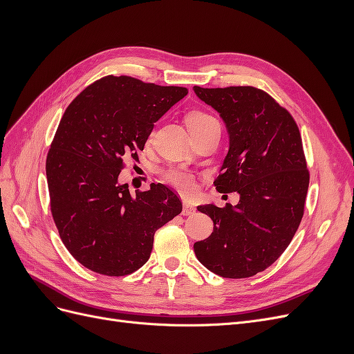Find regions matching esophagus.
<instances>
[{
	"instance_id": "34e87169",
	"label": "esophagus",
	"mask_w": 354,
	"mask_h": 354,
	"mask_svg": "<svg viewBox=\"0 0 354 354\" xmlns=\"http://www.w3.org/2000/svg\"><path fill=\"white\" fill-rule=\"evenodd\" d=\"M194 212H195L194 205H190V203L185 202V205H183V216H190V214H194Z\"/></svg>"
}]
</instances>
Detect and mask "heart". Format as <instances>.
<instances>
[{
  "label": "heart",
  "mask_w": 354,
  "mask_h": 354,
  "mask_svg": "<svg viewBox=\"0 0 354 354\" xmlns=\"http://www.w3.org/2000/svg\"><path fill=\"white\" fill-rule=\"evenodd\" d=\"M187 127L189 130H196V128L205 127L208 124L217 122L212 116L203 113V112H192L187 115ZM165 178L169 181L171 185L176 186L177 189L183 190V192H192L195 187V180L194 176H192L189 171L185 168H171L165 173Z\"/></svg>",
  "instance_id": "obj_1"
}]
</instances>
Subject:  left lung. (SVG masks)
I'll return each instance as SVG.
<instances>
[{"instance_id": "left-lung-1", "label": "left lung", "mask_w": 354, "mask_h": 354, "mask_svg": "<svg viewBox=\"0 0 354 354\" xmlns=\"http://www.w3.org/2000/svg\"><path fill=\"white\" fill-rule=\"evenodd\" d=\"M198 99L226 125L229 151L214 181L223 194L238 192L236 205H198L214 223L194 245L198 260L230 279L272 266L288 248L303 218L308 171L292 116L254 87H194Z\"/></svg>"}]
</instances>
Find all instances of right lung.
I'll list each match as a JSON object with an SVG mask.
<instances>
[{
  "label": "right lung",
  "instance_id": "right-lung-1",
  "mask_svg": "<svg viewBox=\"0 0 354 354\" xmlns=\"http://www.w3.org/2000/svg\"><path fill=\"white\" fill-rule=\"evenodd\" d=\"M186 94L183 87L111 75L68 106L46 173L62 242L87 269L106 276L140 269L155 232L183 209L176 192L160 183L133 196L120 173L127 158L143 151L153 124Z\"/></svg>",
  "mask_w": 354,
  "mask_h": 354
}]
</instances>
